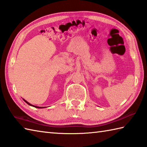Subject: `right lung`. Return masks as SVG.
I'll list each match as a JSON object with an SVG mask.
<instances>
[{"label":"right lung","mask_w":147,"mask_h":147,"mask_svg":"<svg viewBox=\"0 0 147 147\" xmlns=\"http://www.w3.org/2000/svg\"><path fill=\"white\" fill-rule=\"evenodd\" d=\"M23 100L25 102L26 104H28V105H32V106H33V107H36V108H38V109H42V108H44V107H38V106H35V105H32L31 104H30L29 102H28L26 100H25L24 99H23Z\"/></svg>","instance_id":"add662e5"}]
</instances>
